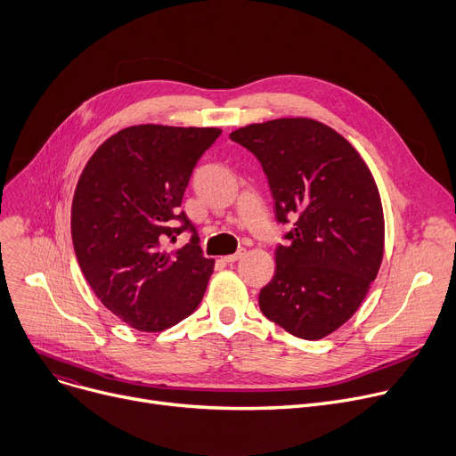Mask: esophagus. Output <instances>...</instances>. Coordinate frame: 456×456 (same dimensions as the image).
<instances>
[{
	"mask_svg": "<svg viewBox=\"0 0 456 456\" xmlns=\"http://www.w3.org/2000/svg\"><path fill=\"white\" fill-rule=\"evenodd\" d=\"M246 255V251L244 249H240L238 253H234V255H227V256H224V260L227 262V264H232V262H236V260H240L241 256Z\"/></svg>",
	"mask_w": 456,
	"mask_h": 456,
	"instance_id": "obj_1",
	"label": "esophagus"
}]
</instances>
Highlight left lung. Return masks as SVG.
Listing matches in <instances>:
<instances>
[{
  "instance_id": "obj_1",
  "label": "left lung",
  "mask_w": 456,
  "mask_h": 456,
  "mask_svg": "<svg viewBox=\"0 0 456 456\" xmlns=\"http://www.w3.org/2000/svg\"><path fill=\"white\" fill-rule=\"evenodd\" d=\"M231 139L258 158L289 246L260 289L262 314L291 336L317 341L365 300L383 260L385 218L376 181L359 151L308 117L238 128Z\"/></svg>"
}]
</instances>
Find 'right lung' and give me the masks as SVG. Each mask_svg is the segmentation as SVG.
<instances>
[{"label":"right lung","instance_id":"obj_1","mask_svg":"<svg viewBox=\"0 0 456 456\" xmlns=\"http://www.w3.org/2000/svg\"><path fill=\"white\" fill-rule=\"evenodd\" d=\"M220 128L137 125L106 139L86 163L71 205V238L91 289L120 321L163 331L201 302L215 260L205 258L181 200ZM184 224L174 228L173 222ZM185 228L191 244L164 241Z\"/></svg>","mask_w":456,"mask_h":456}]
</instances>
